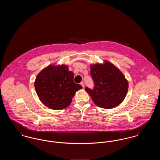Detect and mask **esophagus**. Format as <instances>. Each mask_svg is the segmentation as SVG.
I'll return each instance as SVG.
<instances>
[{
    "instance_id": "1",
    "label": "esophagus",
    "mask_w": 160,
    "mask_h": 160,
    "mask_svg": "<svg viewBox=\"0 0 160 160\" xmlns=\"http://www.w3.org/2000/svg\"><path fill=\"white\" fill-rule=\"evenodd\" d=\"M80 84L82 86V87H83V88H84V84L83 82H82L80 83Z\"/></svg>"
}]
</instances>
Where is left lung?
Returning a JSON list of instances; mask_svg holds the SVG:
<instances>
[{"label":"left lung","instance_id":"obj_1","mask_svg":"<svg viewBox=\"0 0 160 160\" xmlns=\"http://www.w3.org/2000/svg\"><path fill=\"white\" fill-rule=\"evenodd\" d=\"M90 68L95 87L92 90L88 88L85 90L94 103L107 109L120 104L128 89V82L122 72L107 61L103 63L92 64Z\"/></svg>","mask_w":160,"mask_h":160}]
</instances>
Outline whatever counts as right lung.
Instances as JSON below:
<instances>
[{
  "label": "right lung",
  "instance_id": "add662e5",
  "mask_svg": "<svg viewBox=\"0 0 160 160\" xmlns=\"http://www.w3.org/2000/svg\"><path fill=\"white\" fill-rule=\"evenodd\" d=\"M74 73L65 65H50L36 77L34 85L40 101L53 110L68 107L77 91L82 86L75 83Z\"/></svg>",
  "mask_w": 160,
  "mask_h": 160
}]
</instances>
